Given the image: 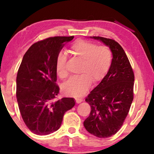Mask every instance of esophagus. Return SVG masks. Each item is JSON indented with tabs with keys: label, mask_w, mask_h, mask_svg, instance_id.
<instances>
[{
	"label": "esophagus",
	"mask_w": 154,
	"mask_h": 154,
	"mask_svg": "<svg viewBox=\"0 0 154 154\" xmlns=\"http://www.w3.org/2000/svg\"><path fill=\"white\" fill-rule=\"evenodd\" d=\"M75 101H76V103L77 104L81 103L83 101V99L82 98H75Z\"/></svg>",
	"instance_id": "34e87169"
}]
</instances>
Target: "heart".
Listing matches in <instances>:
<instances>
[{
  "label": "heart",
  "instance_id": "heart-1",
  "mask_svg": "<svg viewBox=\"0 0 154 154\" xmlns=\"http://www.w3.org/2000/svg\"><path fill=\"white\" fill-rule=\"evenodd\" d=\"M72 56L82 60L79 72L63 83L62 91L66 94L81 97L89 90L92 83L100 82L109 71L112 62V54L108 47L98 46L94 43L77 40L69 49ZM66 56L59 53L56 60V71L61 79L68 76Z\"/></svg>",
  "mask_w": 154,
  "mask_h": 154
}]
</instances>
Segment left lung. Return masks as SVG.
<instances>
[{
  "mask_svg": "<svg viewBox=\"0 0 154 154\" xmlns=\"http://www.w3.org/2000/svg\"><path fill=\"white\" fill-rule=\"evenodd\" d=\"M90 38L109 47L113 58L105 77L85 98L91 111L83 126L90 134L107 138L118 131L128 113L133 100L134 72L126 53L118 43L100 36Z\"/></svg>",
  "mask_w": 154,
  "mask_h": 154,
  "instance_id": "left-lung-1",
  "label": "left lung"
}]
</instances>
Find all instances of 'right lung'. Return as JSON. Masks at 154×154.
I'll list each match as a JSON object with an SVG mask.
<instances>
[{
    "instance_id": "obj_1",
    "label": "right lung",
    "mask_w": 154,
    "mask_h": 154,
    "mask_svg": "<svg viewBox=\"0 0 154 154\" xmlns=\"http://www.w3.org/2000/svg\"><path fill=\"white\" fill-rule=\"evenodd\" d=\"M74 36H55L38 41L23 57L16 78L18 106L25 124L34 134L47 135L58 130L64 114L75 105L73 98L56 100L58 54Z\"/></svg>"
}]
</instances>
